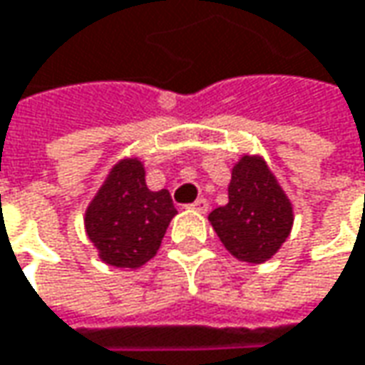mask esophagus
<instances>
[{
	"label": "esophagus",
	"instance_id": "obj_1",
	"mask_svg": "<svg viewBox=\"0 0 365 365\" xmlns=\"http://www.w3.org/2000/svg\"><path fill=\"white\" fill-rule=\"evenodd\" d=\"M189 209L197 211V213H207L209 211V203H207V199H197L195 203L189 205Z\"/></svg>",
	"mask_w": 365,
	"mask_h": 365
}]
</instances>
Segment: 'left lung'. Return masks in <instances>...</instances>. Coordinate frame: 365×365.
Returning a JSON list of instances; mask_svg holds the SVG:
<instances>
[{"mask_svg": "<svg viewBox=\"0 0 365 365\" xmlns=\"http://www.w3.org/2000/svg\"><path fill=\"white\" fill-rule=\"evenodd\" d=\"M227 199L209 213L221 244L240 262H268L290 235L294 211L262 156L244 154L235 162Z\"/></svg>", "mask_w": 365, "mask_h": 365, "instance_id": "1", "label": "left lung"}]
</instances>
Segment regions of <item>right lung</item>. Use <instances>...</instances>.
<instances>
[{"label":"right lung","mask_w":365,"mask_h":365,"mask_svg":"<svg viewBox=\"0 0 365 365\" xmlns=\"http://www.w3.org/2000/svg\"><path fill=\"white\" fill-rule=\"evenodd\" d=\"M170 192L150 190L140 158L113 164L85 211V232L101 262L115 268H140L156 256L170 219Z\"/></svg>","instance_id":"add662e5"}]
</instances>
